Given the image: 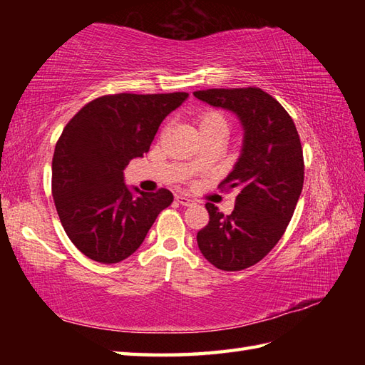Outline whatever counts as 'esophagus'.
I'll list each match as a JSON object with an SVG mask.
<instances>
[{"label": "esophagus", "mask_w": 365, "mask_h": 365, "mask_svg": "<svg viewBox=\"0 0 365 365\" xmlns=\"http://www.w3.org/2000/svg\"><path fill=\"white\" fill-rule=\"evenodd\" d=\"M175 199H177V202L183 207H190V205H192V202H195V200L187 197V196H183V195H177Z\"/></svg>", "instance_id": "34e87169"}]
</instances>
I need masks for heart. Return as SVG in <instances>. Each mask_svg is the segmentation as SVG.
I'll list each match as a JSON object with an SVG mask.
<instances>
[{"instance_id": "1", "label": "heart", "mask_w": 365, "mask_h": 365, "mask_svg": "<svg viewBox=\"0 0 365 365\" xmlns=\"http://www.w3.org/2000/svg\"><path fill=\"white\" fill-rule=\"evenodd\" d=\"M196 127L199 135L202 133H218L222 138L227 135L229 131V119L227 115L224 114L220 110H213V108H208V110H204L196 114ZM195 165H199V158L195 161Z\"/></svg>"}]
</instances>
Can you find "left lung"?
<instances>
[{"label":"left lung","mask_w":365,"mask_h":365,"mask_svg":"<svg viewBox=\"0 0 365 365\" xmlns=\"http://www.w3.org/2000/svg\"><path fill=\"white\" fill-rule=\"evenodd\" d=\"M195 97L234 111L245 128L242 157L220 183L238 188L235 208L224 215L207 202L210 220L197 232L204 257L224 271L260 262L281 240L304 183V158L290 114L260 88L205 89Z\"/></svg>","instance_id":"1"}]
</instances>
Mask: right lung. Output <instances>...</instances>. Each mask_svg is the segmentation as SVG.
I'll return each mask as SVG.
<instances>
[{
	"label": "right lung",
	"instance_id": "add662e5",
	"mask_svg": "<svg viewBox=\"0 0 365 365\" xmlns=\"http://www.w3.org/2000/svg\"><path fill=\"white\" fill-rule=\"evenodd\" d=\"M187 92L111 94L84 105L68 120L54 147L51 192L71 242L100 263L130 257L173 192L160 188L133 196L123 168L149 152L160 123Z\"/></svg>",
	"mask_w": 365,
	"mask_h": 365
}]
</instances>
